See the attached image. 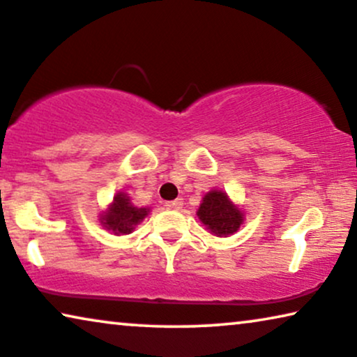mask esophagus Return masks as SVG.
<instances>
[{"label": "esophagus", "mask_w": 357, "mask_h": 357, "mask_svg": "<svg viewBox=\"0 0 357 357\" xmlns=\"http://www.w3.org/2000/svg\"><path fill=\"white\" fill-rule=\"evenodd\" d=\"M183 207V199H176V200H172V202H167V208L169 210H179Z\"/></svg>", "instance_id": "34e87169"}]
</instances>
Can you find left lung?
<instances>
[{"mask_svg": "<svg viewBox=\"0 0 357 357\" xmlns=\"http://www.w3.org/2000/svg\"><path fill=\"white\" fill-rule=\"evenodd\" d=\"M197 217L205 229L217 238H228L244 223L245 215L222 189H212L202 197Z\"/></svg>", "mask_w": 357, "mask_h": 357, "instance_id": "left-lung-1", "label": "left lung"}]
</instances>
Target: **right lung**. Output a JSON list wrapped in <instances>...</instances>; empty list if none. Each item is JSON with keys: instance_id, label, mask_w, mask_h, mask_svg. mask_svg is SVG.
Masks as SVG:
<instances>
[{"instance_id": "add662e5", "label": "right lung", "mask_w": 357, "mask_h": 357, "mask_svg": "<svg viewBox=\"0 0 357 357\" xmlns=\"http://www.w3.org/2000/svg\"><path fill=\"white\" fill-rule=\"evenodd\" d=\"M150 213V207H137L132 204L129 194L119 192L114 194L112 204L100 213L98 222L105 229L112 231L113 234L123 236L130 234L135 227Z\"/></svg>"}]
</instances>
